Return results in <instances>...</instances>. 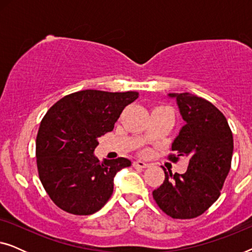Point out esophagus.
I'll list each match as a JSON object with an SVG mask.
<instances>
[{
    "mask_svg": "<svg viewBox=\"0 0 252 252\" xmlns=\"http://www.w3.org/2000/svg\"><path fill=\"white\" fill-rule=\"evenodd\" d=\"M133 166L140 167V168H146L149 166V164L146 163V161H143V160H135V161H133Z\"/></svg>",
    "mask_w": 252,
    "mask_h": 252,
    "instance_id": "1",
    "label": "esophagus"
}]
</instances>
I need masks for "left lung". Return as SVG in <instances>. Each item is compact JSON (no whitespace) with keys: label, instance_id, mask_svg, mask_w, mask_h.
I'll list each match as a JSON object with an SVG mask.
<instances>
[{"label":"left lung","instance_id":"obj_1","mask_svg":"<svg viewBox=\"0 0 252 252\" xmlns=\"http://www.w3.org/2000/svg\"><path fill=\"white\" fill-rule=\"evenodd\" d=\"M185 125L172 143L178 157L189 158L184 174L165 172V180L153 191L158 206L174 219L201 216L220 196L230 170L233 134L225 116L206 99L189 93H171ZM178 157L170 156L175 160Z\"/></svg>","mask_w":252,"mask_h":252}]
</instances>
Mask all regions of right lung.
<instances>
[{"label": "right lung", "instance_id": "obj_1", "mask_svg": "<svg viewBox=\"0 0 252 252\" xmlns=\"http://www.w3.org/2000/svg\"><path fill=\"white\" fill-rule=\"evenodd\" d=\"M137 97V92L86 89L48 110L36 136V164L43 188L58 208L87 216L109 201L117 172L132 163L123 157L99 161L94 151L98 137L111 132L125 106Z\"/></svg>", "mask_w": 252, "mask_h": 252}]
</instances>
